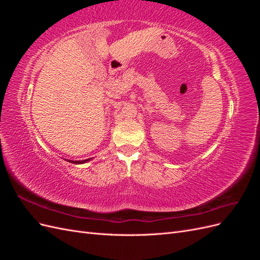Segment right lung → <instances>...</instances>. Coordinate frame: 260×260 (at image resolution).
<instances>
[{"instance_id":"add662e5","label":"right lung","mask_w":260,"mask_h":260,"mask_svg":"<svg viewBox=\"0 0 260 260\" xmlns=\"http://www.w3.org/2000/svg\"><path fill=\"white\" fill-rule=\"evenodd\" d=\"M88 160H89V159H85V160H81V161L79 160V161H75V162H77V164H81V162H85V161H88Z\"/></svg>"}]
</instances>
